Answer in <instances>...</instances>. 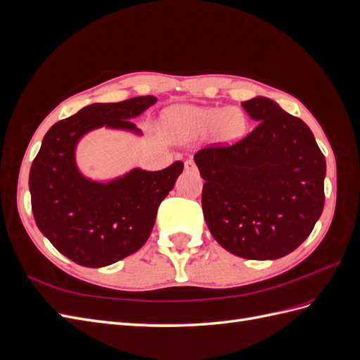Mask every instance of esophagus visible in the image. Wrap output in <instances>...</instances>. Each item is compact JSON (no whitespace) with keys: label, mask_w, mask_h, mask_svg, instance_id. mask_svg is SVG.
Here are the masks:
<instances>
[{"label":"esophagus","mask_w":360,"mask_h":360,"mask_svg":"<svg viewBox=\"0 0 360 360\" xmlns=\"http://www.w3.org/2000/svg\"><path fill=\"white\" fill-rule=\"evenodd\" d=\"M184 171H186V172H197L198 168H197V165H195L193 160L188 159L186 162H184Z\"/></svg>","instance_id":"esophagus-1"}]
</instances>
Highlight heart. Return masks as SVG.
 <instances>
[{"label":"heart","mask_w":360,"mask_h":360,"mask_svg":"<svg viewBox=\"0 0 360 360\" xmlns=\"http://www.w3.org/2000/svg\"><path fill=\"white\" fill-rule=\"evenodd\" d=\"M165 132L177 141H188L198 135L214 132L217 129L225 139H236L245 132L246 120L242 111L224 108L176 106L162 118Z\"/></svg>","instance_id":"b5f03b06"}]
</instances>
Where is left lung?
Returning <instances> with one entry per match:
<instances>
[{"label": "left lung", "instance_id": "left-lung-1", "mask_svg": "<svg viewBox=\"0 0 360 360\" xmlns=\"http://www.w3.org/2000/svg\"><path fill=\"white\" fill-rule=\"evenodd\" d=\"M257 127L193 156L207 226L228 252L276 259L299 248L324 207L326 159L311 129L267 97L242 102Z\"/></svg>", "mask_w": 360, "mask_h": 360}]
</instances>
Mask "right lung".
I'll return each instance as SVG.
<instances>
[{
  "instance_id": "1",
  "label": "right lung",
  "mask_w": 360,
  "mask_h": 360,
  "mask_svg": "<svg viewBox=\"0 0 360 360\" xmlns=\"http://www.w3.org/2000/svg\"><path fill=\"white\" fill-rule=\"evenodd\" d=\"M141 96L118 103H93L53 124L30 169L31 209L41 234L63 255L84 267H105L136 252L150 237L159 204L183 171V162L165 169L135 168L101 183L76 167L79 139L97 127L141 134L130 120L156 103Z\"/></svg>"
}]
</instances>
